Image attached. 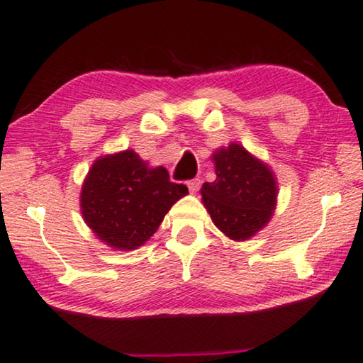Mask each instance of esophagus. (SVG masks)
Returning <instances> with one entry per match:
<instances>
[{
    "instance_id": "1",
    "label": "esophagus",
    "mask_w": 363,
    "mask_h": 363,
    "mask_svg": "<svg viewBox=\"0 0 363 363\" xmlns=\"http://www.w3.org/2000/svg\"><path fill=\"white\" fill-rule=\"evenodd\" d=\"M201 184H202V181L199 179V177H196V179H192V181H189L187 182V187H189V191H191L192 194H196L199 189H201Z\"/></svg>"
}]
</instances>
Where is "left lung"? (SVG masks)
<instances>
[{
    "label": "left lung",
    "instance_id": "8db88e82",
    "mask_svg": "<svg viewBox=\"0 0 363 363\" xmlns=\"http://www.w3.org/2000/svg\"><path fill=\"white\" fill-rule=\"evenodd\" d=\"M216 181L203 182L202 201L212 220L232 240H247L269 220L277 203L272 171L240 145L213 155Z\"/></svg>",
    "mask_w": 363,
    "mask_h": 363
}]
</instances>
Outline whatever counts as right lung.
<instances>
[{
    "label": "right lung",
    "mask_w": 363,
    "mask_h": 363,
    "mask_svg": "<svg viewBox=\"0 0 363 363\" xmlns=\"http://www.w3.org/2000/svg\"><path fill=\"white\" fill-rule=\"evenodd\" d=\"M186 194L187 187L172 182L164 167H147L126 150L91 166L82 187V216L111 248L133 250L157 230L172 203Z\"/></svg>",
    "instance_id": "1"
}]
</instances>
